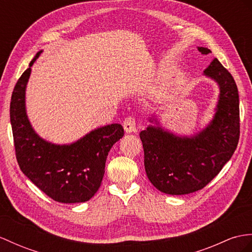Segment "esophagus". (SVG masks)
<instances>
[{
	"instance_id": "obj_1",
	"label": "esophagus",
	"mask_w": 252,
	"mask_h": 252,
	"mask_svg": "<svg viewBox=\"0 0 252 252\" xmlns=\"http://www.w3.org/2000/svg\"><path fill=\"white\" fill-rule=\"evenodd\" d=\"M123 126H124V130H125L127 133L136 132V131H137L136 121H134L133 116H128V118H126L125 121H124V123H123Z\"/></svg>"
}]
</instances>
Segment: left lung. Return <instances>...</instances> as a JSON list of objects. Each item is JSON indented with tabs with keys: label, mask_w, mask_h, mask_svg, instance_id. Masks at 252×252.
<instances>
[{
	"label": "left lung",
	"mask_w": 252,
	"mask_h": 252,
	"mask_svg": "<svg viewBox=\"0 0 252 252\" xmlns=\"http://www.w3.org/2000/svg\"><path fill=\"white\" fill-rule=\"evenodd\" d=\"M202 54L210 49L198 47ZM203 75L214 80L219 96L212 121L192 136H179L160 125L157 115L140 132L145 172L159 191L188 194L204 188L234 154L239 139V98L234 79L217 59Z\"/></svg>",
	"instance_id": "1"
}]
</instances>
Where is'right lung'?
Here are the masks:
<instances>
[{"instance_id":"1","label":"right lung","mask_w":252,"mask_h":252,"mask_svg":"<svg viewBox=\"0 0 252 252\" xmlns=\"http://www.w3.org/2000/svg\"><path fill=\"white\" fill-rule=\"evenodd\" d=\"M41 52L31 61L11 95L10 124L17 161L24 175L48 197L61 203H81L100 187L108 153L124 136V129L120 124L106 125L70 144H55L39 137L28 118L26 90Z\"/></svg>"}]
</instances>
